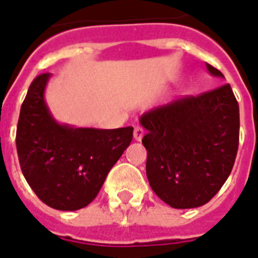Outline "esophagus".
<instances>
[{"label": "esophagus", "instance_id": "34e87169", "mask_svg": "<svg viewBox=\"0 0 258 258\" xmlns=\"http://www.w3.org/2000/svg\"><path fill=\"white\" fill-rule=\"evenodd\" d=\"M144 133H145V131H144L143 127L136 126L135 132H133V137H135L136 141H141V139L144 137Z\"/></svg>", "mask_w": 258, "mask_h": 258}]
</instances>
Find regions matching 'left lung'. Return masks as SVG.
<instances>
[{
	"instance_id": "obj_1",
	"label": "left lung",
	"mask_w": 258,
	"mask_h": 258,
	"mask_svg": "<svg viewBox=\"0 0 258 258\" xmlns=\"http://www.w3.org/2000/svg\"><path fill=\"white\" fill-rule=\"evenodd\" d=\"M215 78H225L206 63ZM147 176L152 189L173 209L206 205L234 165L239 107L230 85L185 97L144 113Z\"/></svg>"
}]
</instances>
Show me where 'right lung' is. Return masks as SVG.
Wrapping results in <instances>:
<instances>
[{"label":"right lung","mask_w":258,"mask_h":258,"mask_svg":"<svg viewBox=\"0 0 258 258\" xmlns=\"http://www.w3.org/2000/svg\"><path fill=\"white\" fill-rule=\"evenodd\" d=\"M51 74L32 82L20 110L16 145L20 167L33 192L61 211L95 199L107 173L133 139V127L95 129L57 122L45 102Z\"/></svg>","instance_id":"right-lung-1"}]
</instances>
